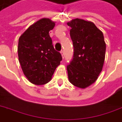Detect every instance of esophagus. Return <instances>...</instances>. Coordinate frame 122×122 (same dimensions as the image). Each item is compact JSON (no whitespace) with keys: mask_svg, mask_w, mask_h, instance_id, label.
<instances>
[{"mask_svg":"<svg viewBox=\"0 0 122 122\" xmlns=\"http://www.w3.org/2000/svg\"><path fill=\"white\" fill-rule=\"evenodd\" d=\"M61 55H62V57H63V59L64 57H65V54H64V51H63V50H62V51H61Z\"/></svg>","mask_w":122,"mask_h":122,"instance_id":"esophagus-1","label":"esophagus"}]
</instances>
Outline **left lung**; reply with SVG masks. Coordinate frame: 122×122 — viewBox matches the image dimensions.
Listing matches in <instances>:
<instances>
[{
    "instance_id": "obj_1",
    "label": "left lung",
    "mask_w": 122,
    "mask_h": 122,
    "mask_svg": "<svg viewBox=\"0 0 122 122\" xmlns=\"http://www.w3.org/2000/svg\"><path fill=\"white\" fill-rule=\"evenodd\" d=\"M74 54L67 69L69 82L85 88L96 81L102 70L106 53L103 33L92 22L72 20L67 23Z\"/></svg>"
}]
</instances>
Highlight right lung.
Returning a JSON list of instances; mask_svg holds the SVG:
<instances>
[{
	"mask_svg": "<svg viewBox=\"0 0 122 122\" xmlns=\"http://www.w3.org/2000/svg\"><path fill=\"white\" fill-rule=\"evenodd\" d=\"M55 24L42 18L31 25L18 40V60L24 75L32 84L42 85L51 81L62 60L55 51L49 31Z\"/></svg>",
	"mask_w": 122,
	"mask_h": 122,
	"instance_id": "obj_1",
	"label": "right lung"
}]
</instances>
